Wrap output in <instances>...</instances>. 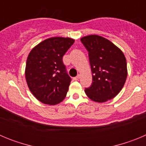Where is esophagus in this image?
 <instances>
[{"mask_svg":"<svg viewBox=\"0 0 146 146\" xmlns=\"http://www.w3.org/2000/svg\"><path fill=\"white\" fill-rule=\"evenodd\" d=\"M80 78V74H78V75H77V77H74V80H79Z\"/></svg>","mask_w":146,"mask_h":146,"instance_id":"1","label":"esophagus"}]
</instances>
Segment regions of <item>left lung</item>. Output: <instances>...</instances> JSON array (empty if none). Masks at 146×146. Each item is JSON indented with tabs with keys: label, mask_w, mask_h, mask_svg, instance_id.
Masks as SVG:
<instances>
[{
	"label": "left lung",
	"mask_w": 146,
	"mask_h": 146,
	"mask_svg": "<svg viewBox=\"0 0 146 146\" xmlns=\"http://www.w3.org/2000/svg\"><path fill=\"white\" fill-rule=\"evenodd\" d=\"M88 52L93 82L85 92L96 102H105L116 96L127 77L126 60L123 52L110 40L98 35L80 38Z\"/></svg>",
	"instance_id": "obj_1"
}]
</instances>
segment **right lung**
I'll use <instances>...</instances> for the list:
<instances>
[{
  "instance_id": "right-lung-1",
  "label": "right lung",
  "mask_w": 146,
  "mask_h": 146,
  "mask_svg": "<svg viewBox=\"0 0 146 146\" xmlns=\"http://www.w3.org/2000/svg\"><path fill=\"white\" fill-rule=\"evenodd\" d=\"M74 42L72 38L52 37L33 47L28 56L25 79L38 101L55 105L65 99L72 79L62 58Z\"/></svg>"
}]
</instances>
